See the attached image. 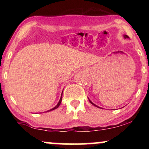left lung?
I'll list each match as a JSON object with an SVG mask.
<instances>
[{"label":"left lung","instance_id":"1","mask_svg":"<svg viewBox=\"0 0 149 149\" xmlns=\"http://www.w3.org/2000/svg\"><path fill=\"white\" fill-rule=\"evenodd\" d=\"M124 37H125V38H129V36H128L127 35H124ZM89 102H90V103H91V104H92L93 105H94L95 107H97V106H96V105H95V104H93V103L92 102H91L90 100H89ZM98 108H99V107H98Z\"/></svg>","mask_w":149,"mask_h":149}]
</instances>
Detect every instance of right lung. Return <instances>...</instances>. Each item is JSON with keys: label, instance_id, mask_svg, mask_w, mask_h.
<instances>
[{"label": "right lung", "instance_id": "add662e5", "mask_svg": "<svg viewBox=\"0 0 149 149\" xmlns=\"http://www.w3.org/2000/svg\"><path fill=\"white\" fill-rule=\"evenodd\" d=\"M62 92H63V91H62ZM62 96H61V97H60V101H59V102H58V104H57V105L56 106V107H55L54 108H53L52 109H51V110H49V111H48L47 112H49V111H53V110H55V109H56L57 108H58L59 106L60 105V104H61V102H62Z\"/></svg>", "mask_w": 149, "mask_h": 149}]
</instances>
